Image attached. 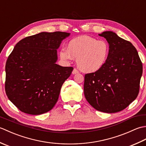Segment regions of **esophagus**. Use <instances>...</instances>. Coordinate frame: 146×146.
Instances as JSON below:
<instances>
[{
  "mask_svg": "<svg viewBox=\"0 0 146 146\" xmlns=\"http://www.w3.org/2000/svg\"><path fill=\"white\" fill-rule=\"evenodd\" d=\"M79 73L78 70H77V69H76V68H74L73 71H72V73L73 74V75H75V74H77V73Z\"/></svg>",
  "mask_w": 146,
  "mask_h": 146,
  "instance_id": "obj_1",
  "label": "esophagus"
}]
</instances>
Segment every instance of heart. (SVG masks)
Returning a JSON list of instances; mask_svg holds the SVG:
<instances>
[{
	"label": "heart",
	"instance_id": "b5f03b06",
	"mask_svg": "<svg viewBox=\"0 0 146 146\" xmlns=\"http://www.w3.org/2000/svg\"><path fill=\"white\" fill-rule=\"evenodd\" d=\"M109 51V44L105 40L80 36L68 42L67 49H61L60 56L65 61L76 58L77 66L80 70L85 73H92L97 72L105 66Z\"/></svg>",
	"mask_w": 146,
	"mask_h": 146
}]
</instances>
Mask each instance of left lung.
Instances as JSON below:
<instances>
[{
	"instance_id": "1",
	"label": "left lung",
	"mask_w": 146,
	"mask_h": 146,
	"mask_svg": "<svg viewBox=\"0 0 146 146\" xmlns=\"http://www.w3.org/2000/svg\"><path fill=\"white\" fill-rule=\"evenodd\" d=\"M98 35L107 41L109 55L100 70L85 75L84 94L96 110L115 113L128 107L137 98L142 64L131 42L112 31H104Z\"/></svg>"
}]
</instances>
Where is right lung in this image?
Here are the masks:
<instances>
[{
    "mask_svg": "<svg viewBox=\"0 0 146 146\" xmlns=\"http://www.w3.org/2000/svg\"><path fill=\"white\" fill-rule=\"evenodd\" d=\"M70 33L41 32L18 42L5 64V93L21 111L48 112L73 70L57 64V49Z\"/></svg>",
    "mask_w": 146,
    "mask_h": 146,
    "instance_id": "right-lung-1",
    "label": "right lung"
}]
</instances>
